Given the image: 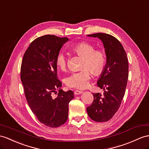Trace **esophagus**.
<instances>
[{
	"label": "esophagus",
	"mask_w": 149,
	"mask_h": 149,
	"mask_svg": "<svg viewBox=\"0 0 149 149\" xmlns=\"http://www.w3.org/2000/svg\"><path fill=\"white\" fill-rule=\"evenodd\" d=\"M82 93H83V91H81V90H74V95H79V94H81Z\"/></svg>",
	"instance_id": "34e87169"
}]
</instances>
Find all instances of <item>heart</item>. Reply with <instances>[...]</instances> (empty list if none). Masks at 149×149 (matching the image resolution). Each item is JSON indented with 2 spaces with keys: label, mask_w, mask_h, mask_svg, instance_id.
<instances>
[{
  "label": "heart",
  "mask_w": 149,
  "mask_h": 149,
  "mask_svg": "<svg viewBox=\"0 0 149 149\" xmlns=\"http://www.w3.org/2000/svg\"><path fill=\"white\" fill-rule=\"evenodd\" d=\"M72 50L82 57L81 70L72 72L65 78V83L70 88L84 89L88 86L92 73L98 76L104 70L106 65V56L101 50H95V47L86 42H82L72 47ZM56 65L61 70L67 67V57L61 52L56 57Z\"/></svg>",
  "instance_id": "heart-1"
}]
</instances>
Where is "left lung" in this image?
I'll return each instance as SVG.
<instances>
[{
  "instance_id": "1",
  "label": "left lung",
  "mask_w": 149,
  "mask_h": 149,
  "mask_svg": "<svg viewBox=\"0 0 149 149\" xmlns=\"http://www.w3.org/2000/svg\"><path fill=\"white\" fill-rule=\"evenodd\" d=\"M102 42L106 54V65L97 81V86L104 90V95L93 93V100L87 107L88 116L97 122L109 120L119 109L128 78V60L125 50L117 38L107 33L88 35Z\"/></svg>"
}]
</instances>
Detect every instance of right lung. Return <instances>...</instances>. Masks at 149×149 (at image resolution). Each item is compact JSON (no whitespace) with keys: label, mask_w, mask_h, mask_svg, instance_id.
Returning <instances> with one entry per match:
<instances>
[{"label":"right lung","mask_w":149,"mask_h":149,"mask_svg":"<svg viewBox=\"0 0 149 149\" xmlns=\"http://www.w3.org/2000/svg\"><path fill=\"white\" fill-rule=\"evenodd\" d=\"M69 40L47 35L34 40L25 52L21 67V80L31 110L45 126L56 128L66 123L69 103L74 98L71 90L64 92L57 78L56 57ZM58 89L57 97L52 93Z\"/></svg>","instance_id":"add662e5"}]
</instances>
